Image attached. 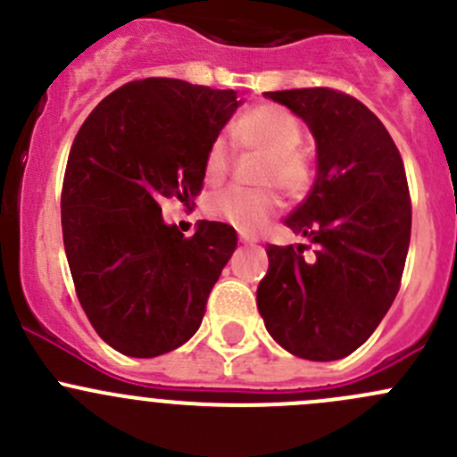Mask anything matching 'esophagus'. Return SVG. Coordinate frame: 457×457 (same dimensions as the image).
Listing matches in <instances>:
<instances>
[{
	"mask_svg": "<svg viewBox=\"0 0 457 457\" xmlns=\"http://www.w3.org/2000/svg\"><path fill=\"white\" fill-rule=\"evenodd\" d=\"M238 241H241V243H245V245H247V243H250V245H252V243H256V238L247 237V234H241V237H238Z\"/></svg>",
	"mask_w": 457,
	"mask_h": 457,
	"instance_id": "34e87169",
	"label": "esophagus"
}]
</instances>
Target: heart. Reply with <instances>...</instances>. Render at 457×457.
<instances>
[{
  "instance_id": "1",
  "label": "heart",
  "mask_w": 457,
  "mask_h": 457,
  "mask_svg": "<svg viewBox=\"0 0 457 457\" xmlns=\"http://www.w3.org/2000/svg\"><path fill=\"white\" fill-rule=\"evenodd\" d=\"M303 123L280 105L262 104L250 108L234 121L232 135L238 145L262 152L258 172L261 186H276L292 201L310 195L316 179L314 156L301 145ZM232 170L228 143L214 139L203 159V177L210 186H220ZM280 210L278 192L274 187L243 190L232 187L207 201L205 212L212 219L225 220L241 232H258Z\"/></svg>"
}]
</instances>
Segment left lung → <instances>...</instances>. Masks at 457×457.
<instances>
[{
	"instance_id": "8db88e82",
	"label": "left lung",
	"mask_w": 457,
	"mask_h": 457,
	"mask_svg": "<svg viewBox=\"0 0 457 457\" xmlns=\"http://www.w3.org/2000/svg\"><path fill=\"white\" fill-rule=\"evenodd\" d=\"M310 126L318 174L285 219L310 245H267L258 312L271 338L305 361L356 352L389 312L411 238L403 156L380 119L347 92H265ZM315 245V254L304 250Z\"/></svg>"
}]
</instances>
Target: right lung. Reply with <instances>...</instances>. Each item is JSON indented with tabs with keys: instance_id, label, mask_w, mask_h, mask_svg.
<instances>
[{
	"instance_id": "right-lung-1",
	"label": "right lung",
	"mask_w": 457,
	"mask_h": 457,
	"mask_svg": "<svg viewBox=\"0 0 457 457\" xmlns=\"http://www.w3.org/2000/svg\"><path fill=\"white\" fill-rule=\"evenodd\" d=\"M241 105L237 90L181 79L130 81L105 96L72 141L62 229L75 292L112 349L154 358L195 336L237 232L201 220L165 225L161 201L203 190L210 143Z\"/></svg>"
}]
</instances>
